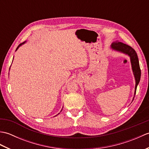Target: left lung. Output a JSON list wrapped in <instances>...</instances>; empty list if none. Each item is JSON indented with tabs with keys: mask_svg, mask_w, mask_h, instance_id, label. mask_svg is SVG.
<instances>
[{
	"mask_svg": "<svg viewBox=\"0 0 149 149\" xmlns=\"http://www.w3.org/2000/svg\"><path fill=\"white\" fill-rule=\"evenodd\" d=\"M111 47L113 49L118 50V51H120V52H122L123 53H125L126 54H127L130 56L131 62L132 65V71H133L135 80H136L135 92H134V95H135L136 91L137 86L139 83V82H140V77H141V70L140 67V65H139V60H138L137 54L136 52L134 49H132L131 47L126 45L125 43L120 42L118 41L113 43L111 45Z\"/></svg>",
	"mask_w": 149,
	"mask_h": 149,
	"instance_id": "8db88e82",
	"label": "left lung"
}]
</instances>
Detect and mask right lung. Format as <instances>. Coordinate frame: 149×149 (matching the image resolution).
Returning <instances> with one entry per match:
<instances>
[{"label": "right lung", "mask_w": 149, "mask_h": 149, "mask_svg": "<svg viewBox=\"0 0 149 149\" xmlns=\"http://www.w3.org/2000/svg\"><path fill=\"white\" fill-rule=\"evenodd\" d=\"M25 43V42H24V43H20V45H18V46L17 47V49H16V50H17V49H18V47H20V46H21V45H22V44H23V43Z\"/></svg>", "instance_id": "obj_1"}]
</instances>
